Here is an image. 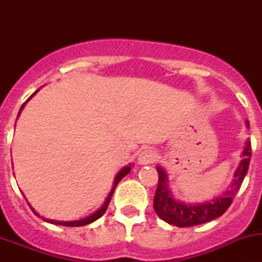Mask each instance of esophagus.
<instances>
[{
  "mask_svg": "<svg viewBox=\"0 0 262 262\" xmlns=\"http://www.w3.org/2000/svg\"><path fill=\"white\" fill-rule=\"evenodd\" d=\"M157 160V154L154 149H144L142 151V154L139 155V163L142 165H148V164H154Z\"/></svg>",
  "mask_w": 262,
  "mask_h": 262,
  "instance_id": "obj_1",
  "label": "esophagus"
}]
</instances>
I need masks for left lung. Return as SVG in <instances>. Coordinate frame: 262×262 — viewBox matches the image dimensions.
Returning <instances> with one entry per match:
<instances>
[{
    "instance_id": "left-lung-1",
    "label": "left lung",
    "mask_w": 262,
    "mask_h": 262,
    "mask_svg": "<svg viewBox=\"0 0 262 262\" xmlns=\"http://www.w3.org/2000/svg\"><path fill=\"white\" fill-rule=\"evenodd\" d=\"M247 126H249L248 122H247ZM251 156L252 147L251 142L248 140L244 148V152H243L244 159L242 160L239 168L236 169L235 178L232 180L230 189L223 193V195L217 196L211 202L202 203V205H185V203L173 200L172 193L166 186V181H168L166 173L164 172L163 168L157 166L159 184H157L154 200L155 211L159 215L160 219L177 227L198 226V224H203L206 222L222 216L231 206L236 193L239 191L240 186L244 181L245 174L248 172Z\"/></svg>"
}]
</instances>
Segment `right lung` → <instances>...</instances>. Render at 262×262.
Returning <instances> with one entry per match:
<instances>
[{
	"label": "right lung",
	"instance_id": "add662e5",
	"mask_svg": "<svg viewBox=\"0 0 262 262\" xmlns=\"http://www.w3.org/2000/svg\"><path fill=\"white\" fill-rule=\"evenodd\" d=\"M35 93H36V92H35ZM35 93H34V94H35ZM34 94H32V96H34ZM32 96H31V97H32ZM29 99H30V98H29ZM22 108H23V106H22V107H20V110H22ZM19 113H20V111H19ZM129 170H131V165L126 166V168H123V169H122V170H120L119 173H118L117 177H115L114 187H113V190H111L110 194H108V196H107V200H106V202L103 203V206H102V207H101V209L98 210V211H96V212H94V214L90 215V216L85 217V219H81V221H75V222H57V221H50V219H45V217H43V219H45L46 222H50V223H52V224H59V226H67V227L86 226V224H89V223H92V222L97 221V219H98V217L102 216V215L105 214L106 210H107V206H108V203H110V201H111V195H113V193H114V189H115V186H117V185H118V182H119L120 180H122V178H123L124 176H126L127 173L129 172ZM31 210H32V211H34V209H32V207H31ZM34 212H35V211H34ZM35 214H36V212H35ZM36 215H38V214H36Z\"/></svg>",
	"mask_w": 262,
	"mask_h": 262
}]
</instances>
